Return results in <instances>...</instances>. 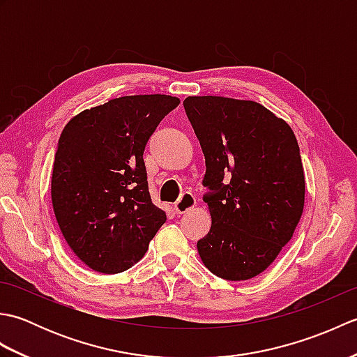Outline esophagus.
I'll list each match as a JSON object with an SVG mask.
<instances>
[{
    "label": "esophagus",
    "mask_w": 357,
    "mask_h": 357,
    "mask_svg": "<svg viewBox=\"0 0 357 357\" xmlns=\"http://www.w3.org/2000/svg\"><path fill=\"white\" fill-rule=\"evenodd\" d=\"M196 206V199L192 193H183V196L178 199V202L174 204V211H176L178 215H183L187 213L188 210H192Z\"/></svg>",
    "instance_id": "1"
}]
</instances>
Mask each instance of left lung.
<instances>
[{
  "mask_svg": "<svg viewBox=\"0 0 357 357\" xmlns=\"http://www.w3.org/2000/svg\"><path fill=\"white\" fill-rule=\"evenodd\" d=\"M184 109L206 156L204 185L210 188L204 201L211 227L198 253L218 278L252 279L276 259L302 216L298 141L284 119L255 101L188 96Z\"/></svg>",
  "mask_w": 357,
  "mask_h": 357,
  "instance_id": "8db88e82",
  "label": "left lung"
}]
</instances>
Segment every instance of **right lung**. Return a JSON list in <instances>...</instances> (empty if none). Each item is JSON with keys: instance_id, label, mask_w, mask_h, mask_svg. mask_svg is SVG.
I'll use <instances>...</instances> for the list:
<instances>
[{"instance_id": "1", "label": "right lung", "mask_w": 357, "mask_h": 357, "mask_svg": "<svg viewBox=\"0 0 357 357\" xmlns=\"http://www.w3.org/2000/svg\"><path fill=\"white\" fill-rule=\"evenodd\" d=\"M179 105L169 95L121 96L73 116L59 136L52 204L72 252L104 275L146 255L167 216L150 199L144 149Z\"/></svg>"}]
</instances>
